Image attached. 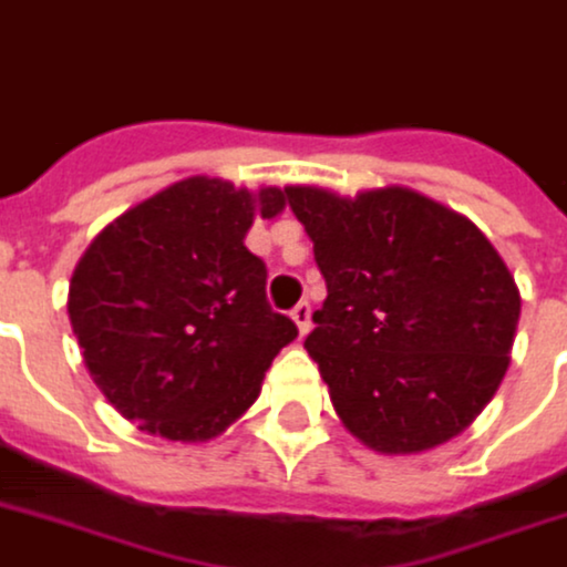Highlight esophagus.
I'll return each mask as SVG.
<instances>
[{
    "mask_svg": "<svg viewBox=\"0 0 567 567\" xmlns=\"http://www.w3.org/2000/svg\"><path fill=\"white\" fill-rule=\"evenodd\" d=\"M291 318H295V324H297V330H300V337H306V333H309V327H312V306L297 303L295 309H291Z\"/></svg>",
    "mask_w": 567,
    "mask_h": 567,
    "instance_id": "34e87169",
    "label": "esophagus"
}]
</instances>
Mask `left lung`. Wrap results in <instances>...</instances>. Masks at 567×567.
I'll use <instances>...</instances> for the list:
<instances>
[{"instance_id":"left-lung-1","label":"left lung","mask_w":567,"mask_h":567,"mask_svg":"<svg viewBox=\"0 0 567 567\" xmlns=\"http://www.w3.org/2000/svg\"><path fill=\"white\" fill-rule=\"evenodd\" d=\"M327 300L306 337L333 409L379 454H421L484 412L505 379L519 291L472 221L388 186L285 188Z\"/></svg>"}]
</instances>
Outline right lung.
Wrapping results in <instances>:
<instances>
[{"label": "right lung", "instance_id": "obj_1", "mask_svg": "<svg viewBox=\"0 0 567 567\" xmlns=\"http://www.w3.org/2000/svg\"><path fill=\"white\" fill-rule=\"evenodd\" d=\"M282 188L251 195L188 177L137 204L74 267L69 318L83 363L116 412L171 442L225 433L297 337L267 303V267L243 240L282 213Z\"/></svg>", "mask_w": 567, "mask_h": 567}]
</instances>
